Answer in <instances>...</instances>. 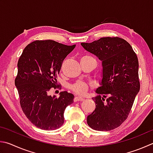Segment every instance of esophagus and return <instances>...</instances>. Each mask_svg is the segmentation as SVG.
Instances as JSON below:
<instances>
[{
    "label": "esophagus",
    "mask_w": 153,
    "mask_h": 153,
    "mask_svg": "<svg viewBox=\"0 0 153 153\" xmlns=\"http://www.w3.org/2000/svg\"><path fill=\"white\" fill-rule=\"evenodd\" d=\"M84 98H82L81 96H76V97L74 98V101L75 102H77V101H83L84 100Z\"/></svg>",
    "instance_id": "obj_1"
}]
</instances>
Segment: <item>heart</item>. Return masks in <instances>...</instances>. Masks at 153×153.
Segmentation results:
<instances>
[{
    "label": "heart",
    "instance_id": "obj_1",
    "mask_svg": "<svg viewBox=\"0 0 153 153\" xmlns=\"http://www.w3.org/2000/svg\"><path fill=\"white\" fill-rule=\"evenodd\" d=\"M81 59H94L92 57H91L90 55H84L83 56ZM71 90L75 92L78 94H84L86 91H88L89 88L88 84L84 82L79 81L76 83H75L74 85H71Z\"/></svg>",
    "mask_w": 153,
    "mask_h": 153
}]
</instances>
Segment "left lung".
Returning a JSON list of instances; mask_svg holds the SVG:
<instances>
[{
  "instance_id": "1",
  "label": "left lung",
  "mask_w": 153,
  "mask_h": 153,
  "mask_svg": "<svg viewBox=\"0 0 153 153\" xmlns=\"http://www.w3.org/2000/svg\"><path fill=\"white\" fill-rule=\"evenodd\" d=\"M81 45L102 62V79L96 90L98 95L92 98L96 108L88 116L87 123L99 131L113 130L127 118L140 90L137 56L126 40L117 37Z\"/></svg>"
}]
</instances>
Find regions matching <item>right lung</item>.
<instances>
[{
  "label": "right lung",
  "instance_id": "add662e5",
  "mask_svg": "<svg viewBox=\"0 0 153 153\" xmlns=\"http://www.w3.org/2000/svg\"><path fill=\"white\" fill-rule=\"evenodd\" d=\"M75 47L53 40H37L29 44L19 58L15 84L21 106L27 118L41 129L62 126L65 108L74 102V96L66 91H61L59 98L48 93L51 88H57L63 61Z\"/></svg>",
  "mask_w": 153,
  "mask_h": 153
}]
</instances>
